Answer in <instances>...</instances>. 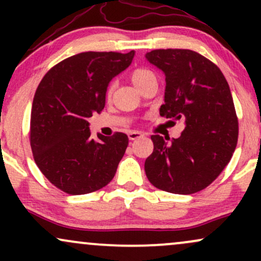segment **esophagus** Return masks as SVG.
Returning a JSON list of instances; mask_svg holds the SVG:
<instances>
[{
  "instance_id": "1",
  "label": "esophagus",
  "mask_w": 261,
  "mask_h": 261,
  "mask_svg": "<svg viewBox=\"0 0 261 261\" xmlns=\"http://www.w3.org/2000/svg\"><path fill=\"white\" fill-rule=\"evenodd\" d=\"M143 134L140 133V131H131V133H128V139L131 141H135L137 139H140V137H142Z\"/></svg>"
}]
</instances>
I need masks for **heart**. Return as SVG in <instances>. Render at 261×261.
<instances>
[{
  "instance_id": "1",
  "label": "heart",
  "mask_w": 261,
  "mask_h": 261,
  "mask_svg": "<svg viewBox=\"0 0 261 261\" xmlns=\"http://www.w3.org/2000/svg\"><path fill=\"white\" fill-rule=\"evenodd\" d=\"M131 81H133V83L135 86L137 87V88L141 89L143 86L147 85L148 82H151V81H154L157 80L155 79V74L152 70H149L147 67H139L136 68V70H134L133 72H131ZM113 88L114 86L113 85H109L107 88V97L110 98L113 94Z\"/></svg>"
}]
</instances>
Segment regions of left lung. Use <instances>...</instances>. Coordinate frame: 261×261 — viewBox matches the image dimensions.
<instances>
[{
  "mask_svg": "<svg viewBox=\"0 0 261 261\" xmlns=\"http://www.w3.org/2000/svg\"><path fill=\"white\" fill-rule=\"evenodd\" d=\"M146 59L166 74L161 116L185 121L180 136L169 143L152 135L153 152L145 162L146 175L163 191L197 193L221 174L238 142L229 86L214 62L193 50H152Z\"/></svg>",
  "mask_w": 261,
  "mask_h": 261,
  "instance_id": "8db88e82",
  "label": "left lung"
}]
</instances>
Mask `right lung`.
Returning a JSON list of instances; mask_svg holds the SVG:
<instances>
[{
  "label": "right lung",
  "mask_w": 261,
  "mask_h": 261,
  "mask_svg": "<svg viewBox=\"0 0 261 261\" xmlns=\"http://www.w3.org/2000/svg\"><path fill=\"white\" fill-rule=\"evenodd\" d=\"M134 55V50L77 54L50 68L39 83L29 130L33 157L45 178L66 194L93 193L115 175L127 135L92 139L87 118L103 109L108 85Z\"/></svg>",
  "instance_id": "add662e5"
}]
</instances>
